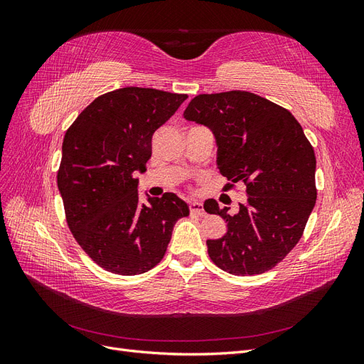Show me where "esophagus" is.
<instances>
[{
	"instance_id": "34e87169",
	"label": "esophagus",
	"mask_w": 364,
	"mask_h": 364,
	"mask_svg": "<svg viewBox=\"0 0 364 364\" xmlns=\"http://www.w3.org/2000/svg\"><path fill=\"white\" fill-rule=\"evenodd\" d=\"M190 213L191 214H196V215H205V211H203V206H202V203L200 202H197V200H191L190 203Z\"/></svg>"
}]
</instances>
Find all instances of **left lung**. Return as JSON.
<instances>
[{"label": "left lung", "mask_w": 364, "mask_h": 364, "mask_svg": "<svg viewBox=\"0 0 364 364\" xmlns=\"http://www.w3.org/2000/svg\"><path fill=\"white\" fill-rule=\"evenodd\" d=\"M183 117L213 130L217 167L228 181L246 185L247 202L228 214L208 199L205 211L228 223L226 234L208 240L217 267L237 274L273 269L299 243L316 205V156L302 126L287 109L246 91L200 94Z\"/></svg>", "instance_id": "left-lung-1"}]
</instances>
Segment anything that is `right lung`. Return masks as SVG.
<instances>
[{
	"label": "right lung",
	"instance_id": "1",
	"mask_svg": "<svg viewBox=\"0 0 364 364\" xmlns=\"http://www.w3.org/2000/svg\"><path fill=\"white\" fill-rule=\"evenodd\" d=\"M188 98L151 87H121L85 107L63 138L58 186L77 243L102 269L141 274L164 258L173 226L190 208L173 193L139 202L135 171L151 156V136Z\"/></svg>",
	"mask_w": 364,
	"mask_h": 364
}]
</instances>
